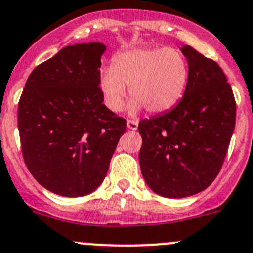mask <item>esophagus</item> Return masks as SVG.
Listing matches in <instances>:
<instances>
[{
	"mask_svg": "<svg viewBox=\"0 0 253 253\" xmlns=\"http://www.w3.org/2000/svg\"><path fill=\"white\" fill-rule=\"evenodd\" d=\"M126 126L129 130H136L138 129V122L136 120H126Z\"/></svg>",
	"mask_w": 253,
	"mask_h": 253,
	"instance_id": "34e87169",
	"label": "esophagus"
}]
</instances>
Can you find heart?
I'll return each mask as SVG.
<instances>
[{"label":"heart","instance_id":"b5f03b06","mask_svg":"<svg viewBox=\"0 0 253 253\" xmlns=\"http://www.w3.org/2000/svg\"><path fill=\"white\" fill-rule=\"evenodd\" d=\"M189 64L175 47H138L113 57L111 68H103L99 86L105 105L118 113L124 108L126 86L133 100L129 111L143 108L157 114L174 108L188 84Z\"/></svg>","mask_w":253,"mask_h":253}]
</instances>
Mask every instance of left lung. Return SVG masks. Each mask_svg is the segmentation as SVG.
<instances>
[{
  "instance_id": "obj_1",
  "label": "left lung",
  "mask_w": 253,
  "mask_h": 253,
  "mask_svg": "<svg viewBox=\"0 0 253 253\" xmlns=\"http://www.w3.org/2000/svg\"><path fill=\"white\" fill-rule=\"evenodd\" d=\"M188 84L172 110L140 120L139 163L153 192L183 198L205 191L219 173L236 124V101L219 65L184 45Z\"/></svg>"
}]
</instances>
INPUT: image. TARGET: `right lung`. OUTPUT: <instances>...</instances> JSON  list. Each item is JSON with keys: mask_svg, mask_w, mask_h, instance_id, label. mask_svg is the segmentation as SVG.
I'll return each instance as SVG.
<instances>
[{"mask_svg": "<svg viewBox=\"0 0 253 253\" xmlns=\"http://www.w3.org/2000/svg\"><path fill=\"white\" fill-rule=\"evenodd\" d=\"M100 42L78 43L34 69L18 101L21 149L35 179L64 197L98 188L126 120L103 104Z\"/></svg>", "mask_w": 253, "mask_h": 253, "instance_id": "1", "label": "right lung"}]
</instances>
